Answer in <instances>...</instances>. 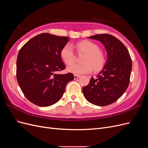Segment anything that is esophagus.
I'll return each instance as SVG.
<instances>
[{
	"mask_svg": "<svg viewBox=\"0 0 148 148\" xmlns=\"http://www.w3.org/2000/svg\"><path fill=\"white\" fill-rule=\"evenodd\" d=\"M79 77H80V76H79V75H74V78H75V79H78Z\"/></svg>",
	"mask_w": 148,
	"mask_h": 148,
	"instance_id": "esophagus-1",
	"label": "esophagus"
}]
</instances>
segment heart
<instances>
[{
	"mask_svg": "<svg viewBox=\"0 0 148 148\" xmlns=\"http://www.w3.org/2000/svg\"><path fill=\"white\" fill-rule=\"evenodd\" d=\"M78 52L84 53L83 58L84 64H73L75 60V53L72 46L66 44L60 51V57L65 63L70 65L67 71L76 75L90 73L93 69L95 71L103 68L106 63V58L103 52L99 50L96 44L89 41H82L75 44Z\"/></svg>",
	"mask_w": 148,
	"mask_h": 148,
	"instance_id": "1",
	"label": "heart"
}]
</instances>
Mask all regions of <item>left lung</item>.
Masks as SVG:
<instances>
[{"label": "left lung", "mask_w": 148, "mask_h": 148, "mask_svg": "<svg viewBox=\"0 0 148 148\" xmlns=\"http://www.w3.org/2000/svg\"><path fill=\"white\" fill-rule=\"evenodd\" d=\"M105 46L107 60L96 78L92 77L83 88L86 100L92 104L105 106L112 104L123 95L130 83L132 61L128 49L119 39L109 34L89 37Z\"/></svg>", "instance_id": "left-lung-1"}]
</instances>
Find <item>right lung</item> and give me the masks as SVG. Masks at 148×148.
I'll list each match as a JSON object with an SVG mask.
<instances>
[{
	"label": "right lung",
	"instance_id": "1",
	"mask_svg": "<svg viewBox=\"0 0 148 148\" xmlns=\"http://www.w3.org/2000/svg\"><path fill=\"white\" fill-rule=\"evenodd\" d=\"M69 41L64 36L41 33L21 48L16 60V79L25 96L34 104L50 106L63 96L71 73L57 74L65 69L60 51Z\"/></svg>",
	"mask_w": 148,
	"mask_h": 148
}]
</instances>
